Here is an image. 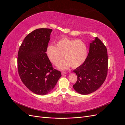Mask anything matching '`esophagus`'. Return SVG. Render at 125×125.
Instances as JSON below:
<instances>
[{"label": "esophagus", "instance_id": "esophagus-1", "mask_svg": "<svg viewBox=\"0 0 125 125\" xmlns=\"http://www.w3.org/2000/svg\"><path fill=\"white\" fill-rule=\"evenodd\" d=\"M66 73V71H62V74H65Z\"/></svg>", "mask_w": 125, "mask_h": 125}]
</instances>
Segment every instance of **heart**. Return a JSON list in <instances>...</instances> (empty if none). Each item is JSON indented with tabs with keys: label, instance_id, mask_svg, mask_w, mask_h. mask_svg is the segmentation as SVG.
Wrapping results in <instances>:
<instances>
[{
	"label": "heart",
	"instance_id": "b5f03b06",
	"mask_svg": "<svg viewBox=\"0 0 125 125\" xmlns=\"http://www.w3.org/2000/svg\"><path fill=\"white\" fill-rule=\"evenodd\" d=\"M46 53L54 65H57L64 55L66 59L59 64V68L66 69L71 66L75 68L82 65L85 61L88 56V48L81 40L62 37L57 42L56 46L48 45Z\"/></svg>",
	"mask_w": 125,
	"mask_h": 125
}]
</instances>
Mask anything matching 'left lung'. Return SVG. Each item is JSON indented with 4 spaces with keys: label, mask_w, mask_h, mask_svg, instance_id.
Segmentation results:
<instances>
[{
    "label": "left lung",
    "mask_w": 125,
    "mask_h": 125,
    "mask_svg": "<svg viewBox=\"0 0 125 125\" xmlns=\"http://www.w3.org/2000/svg\"><path fill=\"white\" fill-rule=\"evenodd\" d=\"M73 72L77 75V80L73 87L79 93L90 94L103 84L108 72L107 51L97 37L90 44L85 61Z\"/></svg>",
    "instance_id": "8db88e82"
}]
</instances>
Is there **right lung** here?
<instances>
[{
    "label": "right lung",
    "mask_w": 125,
    "mask_h": 125,
    "mask_svg": "<svg viewBox=\"0 0 125 125\" xmlns=\"http://www.w3.org/2000/svg\"><path fill=\"white\" fill-rule=\"evenodd\" d=\"M52 31L46 28L34 30L25 37L18 54V70L22 82L39 95L51 92L62 76L46 53Z\"/></svg>",
    "instance_id": "obj_1"
}]
</instances>
